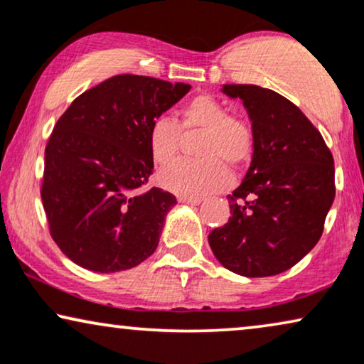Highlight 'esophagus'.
Segmentation results:
<instances>
[{
    "label": "esophagus",
    "mask_w": 364,
    "mask_h": 364,
    "mask_svg": "<svg viewBox=\"0 0 364 364\" xmlns=\"http://www.w3.org/2000/svg\"><path fill=\"white\" fill-rule=\"evenodd\" d=\"M179 203H185V205H191V206H198L201 205V198H190V196H179L178 198Z\"/></svg>",
    "instance_id": "obj_1"
}]
</instances>
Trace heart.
Here are the masks:
<instances>
[{
    "label": "heart",
    "mask_w": 364,
    "mask_h": 364,
    "mask_svg": "<svg viewBox=\"0 0 364 364\" xmlns=\"http://www.w3.org/2000/svg\"><path fill=\"white\" fill-rule=\"evenodd\" d=\"M181 133H203L196 154L203 159H181L159 174L168 191L201 198L230 185V166L246 163L253 153V132L246 121L230 116V111L211 96H196L183 106L176 123L159 116L148 129L151 159L159 166L171 163L181 148Z\"/></svg>",
    "instance_id": "1"
}]
</instances>
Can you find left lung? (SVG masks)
Wrapping results in <instances>:
<instances>
[{
    "label": "left lung",
    "instance_id": "left-lung-1",
    "mask_svg": "<svg viewBox=\"0 0 364 364\" xmlns=\"http://www.w3.org/2000/svg\"><path fill=\"white\" fill-rule=\"evenodd\" d=\"M241 100L253 132V158L241 185L228 195L231 216L208 241L232 273L263 278L301 261L321 238L334 201V161L303 111L273 90L223 85Z\"/></svg>",
    "mask_w": 364,
    "mask_h": 364
}]
</instances>
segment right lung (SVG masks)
<instances>
[{
    "mask_svg": "<svg viewBox=\"0 0 364 364\" xmlns=\"http://www.w3.org/2000/svg\"><path fill=\"white\" fill-rule=\"evenodd\" d=\"M190 90L118 75L77 96L58 119L41 200L53 240L73 263L116 273L154 253L176 198L161 188L141 191L153 174L148 129Z\"/></svg>",
    "mask_w": 364,
    "mask_h": 364,
    "instance_id": "add662e5",
    "label": "right lung"
}]
</instances>
